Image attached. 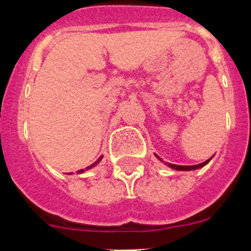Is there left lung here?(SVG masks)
<instances>
[{
    "instance_id": "8db88e82",
    "label": "left lung",
    "mask_w": 251,
    "mask_h": 251,
    "mask_svg": "<svg viewBox=\"0 0 251 251\" xmlns=\"http://www.w3.org/2000/svg\"><path fill=\"white\" fill-rule=\"evenodd\" d=\"M156 157H157L160 161H162L160 157H158V156H156ZM211 158H213V157H210V158H209V160H206V161H203V162H201V164H199V165H192V166H182V165L169 164V162H165V164L168 165V166L170 169H174V170H180V172H189V170H197V169L203 168L205 165H207V164H209V162H210Z\"/></svg>"
}]
</instances>
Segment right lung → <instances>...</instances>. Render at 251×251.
<instances>
[{
	"mask_svg": "<svg viewBox=\"0 0 251 251\" xmlns=\"http://www.w3.org/2000/svg\"><path fill=\"white\" fill-rule=\"evenodd\" d=\"M101 158H103V156H100V157L98 158V161H95V162H94V164H91L90 166H87L86 169H81V170H78V172H77V174H82V173H85V170H90V169L95 168V166H97V165L100 162ZM69 174H72V173H69Z\"/></svg>",
	"mask_w": 251,
	"mask_h": 251,
	"instance_id": "right-lung-1",
	"label": "right lung"
}]
</instances>
